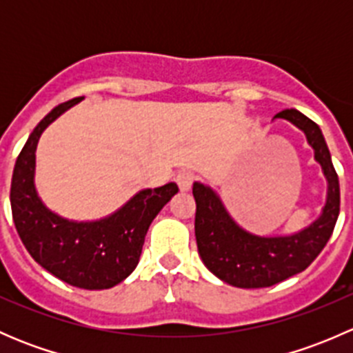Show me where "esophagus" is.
Returning a JSON list of instances; mask_svg holds the SVG:
<instances>
[{
	"label": "esophagus",
	"instance_id": "esophagus-1",
	"mask_svg": "<svg viewBox=\"0 0 353 353\" xmlns=\"http://www.w3.org/2000/svg\"><path fill=\"white\" fill-rule=\"evenodd\" d=\"M176 183L181 191H190L194 183V174L190 172V170H181L176 176Z\"/></svg>",
	"mask_w": 353,
	"mask_h": 353
}]
</instances>
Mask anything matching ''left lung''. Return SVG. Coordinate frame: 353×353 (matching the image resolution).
<instances>
[{"instance_id": "obj_1", "label": "left lung", "mask_w": 353, "mask_h": 353, "mask_svg": "<svg viewBox=\"0 0 353 353\" xmlns=\"http://www.w3.org/2000/svg\"><path fill=\"white\" fill-rule=\"evenodd\" d=\"M275 117L290 121L305 133L328 179V199L321 216L307 229L294 236L258 237L245 232L230 219L210 188L194 183V234L199 256L213 275L239 288L272 287L304 272L330 241L340 213L338 174L318 124L297 109H285Z\"/></svg>"}]
</instances>
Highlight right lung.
I'll return each instance as SVG.
<instances>
[{"instance_id": "right-lung-1", "label": "right lung", "mask_w": 353, "mask_h": 353, "mask_svg": "<svg viewBox=\"0 0 353 353\" xmlns=\"http://www.w3.org/2000/svg\"><path fill=\"white\" fill-rule=\"evenodd\" d=\"M81 99L59 104L32 131L13 169L10 199L17 232L42 268L73 287L102 290L121 283L137 268L152 220L179 188L169 183L140 191L99 222H70L49 212L34 188L35 148L42 131Z\"/></svg>"}]
</instances>
